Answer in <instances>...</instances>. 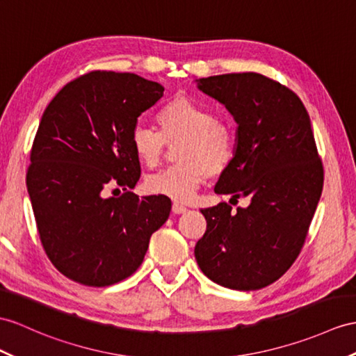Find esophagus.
Returning <instances> with one entry per match:
<instances>
[{
    "label": "esophagus",
    "mask_w": 356,
    "mask_h": 356,
    "mask_svg": "<svg viewBox=\"0 0 356 356\" xmlns=\"http://www.w3.org/2000/svg\"><path fill=\"white\" fill-rule=\"evenodd\" d=\"M187 211V208L184 207V205H181V204H173L172 205V213L173 214H183V213H186Z\"/></svg>",
    "instance_id": "esophagus-1"
}]
</instances>
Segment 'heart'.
Masks as SVG:
<instances>
[{
  "mask_svg": "<svg viewBox=\"0 0 356 356\" xmlns=\"http://www.w3.org/2000/svg\"><path fill=\"white\" fill-rule=\"evenodd\" d=\"M159 131L136 125L129 133V146L136 159L146 168H155L161 160L164 143L177 145L179 163L149 175L145 188L151 195L178 202L190 201L208 177L220 175L236 155V134L218 119L216 113L188 97H177L159 110Z\"/></svg>",
  "mask_w": 356,
  "mask_h": 356,
  "instance_id": "1",
  "label": "heart"
}]
</instances>
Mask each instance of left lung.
<instances>
[{
    "instance_id": "1",
    "label": "left lung",
    "mask_w": 356,
    "mask_h": 356,
    "mask_svg": "<svg viewBox=\"0 0 356 356\" xmlns=\"http://www.w3.org/2000/svg\"><path fill=\"white\" fill-rule=\"evenodd\" d=\"M237 122L236 155L214 192L249 197L246 208H204L207 231L195 246L207 278L232 290H259L289 270L305 241L323 188L308 111L281 83L257 72L199 78Z\"/></svg>"
}]
</instances>
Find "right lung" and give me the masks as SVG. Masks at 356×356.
<instances>
[{"mask_svg": "<svg viewBox=\"0 0 356 356\" xmlns=\"http://www.w3.org/2000/svg\"><path fill=\"white\" fill-rule=\"evenodd\" d=\"M163 92L136 74L93 71L67 83L43 111L27 188L42 246L66 278L89 287L128 278L168 220L169 197L129 192L140 178L129 133ZM111 185L126 193L106 198Z\"/></svg>", "mask_w": 356, "mask_h": 356, "instance_id": "1", "label": "right lung"}]
</instances>
